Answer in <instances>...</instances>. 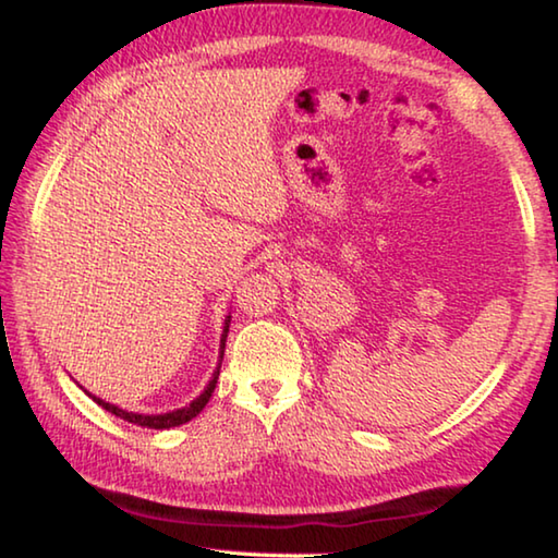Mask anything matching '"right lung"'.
I'll return each mask as SVG.
<instances>
[{"instance_id": "1", "label": "right lung", "mask_w": 558, "mask_h": 558, "mask_svg": "<svg viewBox=\"0 0 558 558\" xmlns=\"http://www.w3.org/2000/svg\"><path fill=\"white\" fill-rule=\"evenodd\" d=\"M229 325H231V315L226 317V323H223V335H221V359H223V349H226V337H229ZM221 359H219V366H216V372H214V376H211V381L206 384V389L202 391V396H196V399L189 403V405H184V409H177V411H169V413H157V415H145V413H132V411H122V409H118V405H112V403H108V401H102V399H98V396H93V393H88L93 401H96L98 405H102V409H106L108 413H112V415H118V418H122V421H128V423H135V426H143V428H157V430H162V428H174V426H182V423H186V421H192L194 415H199L202 411H204V405L209 403V399H211V393H214V389H216V379H219V372H221Z\"/></svg>"}]
</instances>
